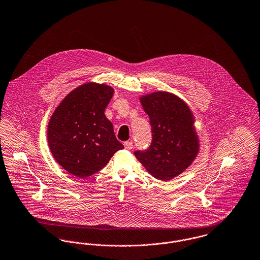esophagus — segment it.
<instances>
[{
	"instance_id": "1",
	"label": "esophagus",
	"mask_w": 260,
	"mask_h": 260,
	"mask_svg": "<svg viewBox=\"0 0 260 260\" xmlns=\"http://www.w3.org/2000/svg\"><path fill=\"white\" fill-rule=\"evenodd\" d=\"M123 145H124V148L127 149V150H131V149L133 148V146H134L132 141H125V142L123 143Z\"/></svg>"
}]
</instances>
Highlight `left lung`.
Wrapping results in <instances>:
<instances>
[{"instance_id": "1", "label": "left lung", "mask_w": 260, "mask_h": 260, "mask_svg": "<svg viewBox=\"0 0 260 260\" xmlns=\"http://www.w3.org/2000/svg\"><path fill=\"white\" fill-rule=\"evenodd\" d=\"M139 101L149 116L152 143L135 156L152 177L168 182L188 168L199 154L196 118L183 99L171 92H151Z\"/></svg>"}]
</instances>
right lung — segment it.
<instances>
[{"label":"right lung","instance_id":"1","mask_svg":"<svg viewBox=\"0 0 260 260\" xmlns=\"http://www.w3.org/2000/svg\"><path fill=\"white\" fill-rule=\"evenodd\" d=\"M114 88L86 82L70 92L51 116L47 140L57 163L69 174L87 178L104 168L123 145L104 112Z\"/></svg>","mask_w":260,"mask_h":260}]
</instances>
